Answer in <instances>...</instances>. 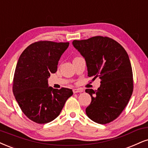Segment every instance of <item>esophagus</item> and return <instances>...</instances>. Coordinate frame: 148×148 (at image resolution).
I'll return each mask as SVG.
<instances>
[{"label": "esophagus", "instance_id": "1", "mask_svg": "<svg viewBox=\"0 0 148 148\" xmlns=\"http://www.w3.org/2000/svg\"><path fill=\"white\" fill-rule=\"evenodd\" d=\"M83 91V90H82V89H79V88H74L73 90V93H77V92H82Z\"/></svg>", "mask_w": 148, "mask_h": 148}]
</instances>
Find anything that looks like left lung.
Returning <instances> with one entry per match:
<instances>
[{
  "label": "left lung",
  "instance_id": "8db88e82",
  "mask_svg": "<svg viewBox=\"0 0 148 148\" xmlns=\"http://www.w3.org/2000/svg\"><path fill=\"white\" fill-rule=\"evenodd\" d=\"M73 45L85 58L89 77L101 79L97 90H85L91 97L87 116L100 124L110 123L121 114L133 92L128 55L119 43L106 36L74 40Z\"/></svg>",
  "mask_w": 148,
  "mask_h": 148
}]
</instances>
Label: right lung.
<instances>
[{
  "label": "right lung",
  "instance_id": "right-lung-1",
  "mask_svg": "<svg viewBox=\"0 0 148 148\" xmlns=\"http://www.w3.org/2000/svg\"><path fill=\"white\" fill-rule=\"evenodd\" d=\"M69 42L40 40L31 44L18 59L13 79V92L27 117L40 124L59 115L71 89L48 86L51 73L57 71L60 57Z\"/></svg>",
  "mask_w": 148,
  "mask_h": 148
}]
</instances>
